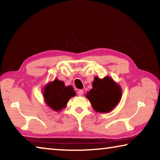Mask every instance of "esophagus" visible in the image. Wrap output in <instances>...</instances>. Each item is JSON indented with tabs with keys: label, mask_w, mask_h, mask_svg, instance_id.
<instances>
[{
	"label": "esophagus",
	"mask_w": 160,
	"mask_h": 160,
	"mask_svg": "<svg viewBox=\"0 0 160 160\" xmlns=\"http://www.w3.org/2000/svg\"><path fill=\"white\" fill-rule=\"evenodd\" d=\"M78 95H80V96H81V95H82L83 94V90H79L78 91Z\"/></svg>",
	"instance_id": "34e87169"
}]
</instances>
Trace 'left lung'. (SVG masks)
I'll return each mask as SVG.
<instances>
[{"instance_id": "obj_1", "label": "left lung", "mask_w": 160, "mask_h": 160, "mask_svg": "<svg viewBox=\"0 0 160 160\" xmlns=\"http://www.w3.org/2000/svg\"><path fill=\"white\" fill-rule=\"evenodd\" d=\"M121 89L113 79L107 76L100 79L95 77L92 88L88 92L86 97L97 112H109L119 102L121 97Z\"/></svg>"}]
</instances>
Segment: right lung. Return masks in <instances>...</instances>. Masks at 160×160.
Returning <instances> with one entry per match:
<instances>
[{
  "label": "right lung",
  "instance_id": "obj_1",
  "mask_svg": "<svg viewBox=\"0 0 160 160\" xmlns=\"http://www.w3.org/2000/svg\"><path fill=\"white\" fill-rule=\"evenodd\" d=\"M75 95L72 86H65L63 81L54 80L45 86L43 96L46 104L56 112L66 107L67 103Z\"/></svg>",
  "mask_w": 160,
  "mask_h": 160
}]
</instances>
